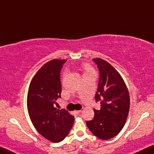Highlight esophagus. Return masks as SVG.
<instances>
[{
  "label": "esophagus",
  "mask_w": 154,
  "mask_h": 154,
  "mask_svg": "<svg viewBox=\"0 0 154 154\" xmlns=\"http://www.w3.org/2000/svg\"><path fill=\"white\" fill-rule=\"evenodd\" d=\"M81 112V110H79V111H75V113H76V114H79V113H80Z\"/></svg>",
  "instance_id": "obj_1"
}]
</instances>
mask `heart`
<instances>
[{
    "label": "heart",
    "mask_w": 154,
    "mask_h": 154,
    "mask_svg": "<svg viewBox=\"0 0 154 154\" xmlns=\"http://www.w3.org/2000/svg\"><path fill=\"white\" fill-rule=\"evenodd\" d=\"M84 69H85V74L86 73H95L94 68L91 66L89 65H85L84 66Z\"/></svg>",
    "instance_id": "1"
}]
</instances>
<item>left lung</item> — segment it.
<instances>
[{
  "label": "left lung",
  "mask_w": 154,
  "mask_h": 154,
  "mask_svg": "<svg viewBox=\"0 0 154 154\" xmlns=\"http://www.w3.org/2000/svg\"><path fill=\"white\" fill-rule=\"evenodd\" d=\"M93 60L100 73L95 99L100 101V109L94 110V119L86 125L96 137L107 140L124 126L130 109L129 93L120 73L109 63L99 58Z\"/></svg>",
  "instance_id": "obj_1"
}]
</instances>
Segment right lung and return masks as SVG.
I'll return each instance as SVG.
<instances>
[{"label":"right lung","mask_w":154,"mask_h":154,"mask_svg":"<svg viewBox=\"0 0 154 154\" xmlns=\"http://www.w3.org/2000/svg\"><path fill=\"white\" fill-rule=\"evenodd\" d=\"M66 61L54 59L45 63L33 76L28 92V111L34 127L54 143L66 137L74 122V116L66 110L55 107L56 100L60 98V73Z\"/></svg>","instance_id":"add662e5"}]
</instances>
